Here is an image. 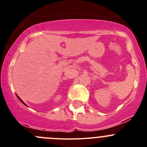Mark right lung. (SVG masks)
I'll list each match as a JSON object with an SVG mask.
<instances>
[{
	"mask_svg": "<svg viewBox=\"0 0 147 147\" xmlns=\"http://www.w3.org/2000/svg\"><path fill=\"white\" fill-rule=\"evenodd\" d=\"M17 97H18V99H19V100H20V102H22V103H23V105H26V104H25V103H24V102H23V100H21V99H20V97H18V95H17ZM26 106H27V105H26Z\"/></svg>",
	"mask_w": 147,
	"mask_h": 147,
	"instance_id": "obj_1",
	"label": "right lung"
}]
</instances>
